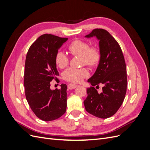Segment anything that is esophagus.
I'll list each match as a JSON object with an SVG mask.
<instances>
[{"label": "esophagus", "instance_id": "1", "mask_svg": "<svg viewBox=\"0 0 150 150\" xmlns=\"http://www.w3.org/2000/svg\"><path fill=\"white\" fill-rule=\"evenodd\" d=\"M77 87V85L76 84H69L67 86V88L69 89H73L74 88H76Z\"/></svg>", "mask_w": 150, "mask_h": 150}]
</instances>
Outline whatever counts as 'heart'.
I'll use <instances>...</instances> for the list:
<instances>
[{
    "label": "heart",
    "instance_id": "heart-1",
    "mask_svg": "<svg viewBox=\"0 0 150 150\" xmlns=\"http://www.w3.org/2000/svg\"><path fill=\"white\" fill-rule=\"evenodd\" d=\"M68 51L72 56H80L81 65H86L91 67L97 66L100 62L101 53L98 47H90L88 42L81 39H76L67 46ZM54 61L56 66L63 69L69 64V59L66 54L59 51L55 55ZM89 75L88 70L84 67L80 69L68 68L62 74L64 79L69 82L78 83Z\"/></svg>",
    "mask_w": 150,
    "mask_h": 150
}]
</instances>
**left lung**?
<instances>
[{"label": "left lung", "mask_w": 150, "mask_h": 150, "mask_svg": "<svg viewBox=\"0 0 150 150\" xmlns=\"http://www.w3.org/2000/svg\"><path fill=\"white\" fill-rule=\"evenodd\" d=\"M93 36L99 40L101 59L88 81L92 86L87 88L84 104L91 115L105 119L114 115L123 103L128 84L126 67L120 46L106 30L94 29L86 37ZM100 84L103 85V91L99 93L94 86Z\"/></svg>", "instance_id": "left-lung-1"}]
</instances>
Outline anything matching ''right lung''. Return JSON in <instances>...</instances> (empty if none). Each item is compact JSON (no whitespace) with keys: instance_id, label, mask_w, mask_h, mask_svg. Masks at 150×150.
<instances>
[{"instance_id":"add662e5","label":"right lung","mask_w":150,"mask_h":150,"mask_svg":"<svg viewBox=\"0 0 150 150\" xmlns=\"http://www.w3.org/2000/svg\"><path fill=\"white\" fill-rule=\"evenodd\" d=\"M67 40L52 34H43L30 46L27 53L24 84L25 94L32 111L43 121H53L66 111L67 86L51 90V81L59 80L55 55Z\"/></svg>"}]
</instances>
